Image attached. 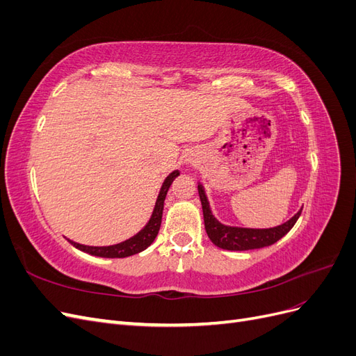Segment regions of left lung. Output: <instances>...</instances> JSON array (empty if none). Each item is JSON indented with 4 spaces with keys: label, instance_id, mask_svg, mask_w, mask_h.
Returning <instances> with one entry per match:
<instances>
[{
    "label": "left lung",
    "instance_id": "8db88e82",
    "mask_svg": "<svg viewBox=\"0 0 356 356\" xmlns=\"http://www.w3.org/2000/svg\"><path fill=\"white\" fill-rule=\"evenodd\" d=\"M199 197L202 202L203 209V220H204V229L212 241L213 245H217L222 250L229 251H248V250H258V248L270 246L294 227L301 211H298L293 218L286 222L277 225L272 229H243V227H230V225L221 224L217 218L213 217L209 202L204 195V190L202 186H197Z\"/></svg>",
    "mask_w": 356,
    "mask_h": 356
}]
</instances>
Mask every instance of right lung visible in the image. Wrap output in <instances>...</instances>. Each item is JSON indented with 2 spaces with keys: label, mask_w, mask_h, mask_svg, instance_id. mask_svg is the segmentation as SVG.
Instances as JSON below:
<instances>
[{
  "label": "right lung",
  "mask_w": 356,
  "mask_h": 356,
  "mask_svg": "<svg viewBox=\"0 0 356 356\" xmlns=\"http://www.w3.org/2000/svg\"><path fill=\"white\" fill-rule=\"evenodd\" d=\"M178 175H179V172L174 170L165 179L163 186H161V188H160V195L157 197L152 218H149L145 227L139 233H136L134 238L127 239L122 243L111 245V246H88V245H81V243L72 242V241H70V243L83 252H88L90 255H96V257H104V258H124V257H131V255H135L138 252L147 250V248L154 242L156 236L160 230L161 215H163V207H165V199L168 195V190Z\"/></svg>",
  "instance_id": "obj_1"
}]
</instances>
